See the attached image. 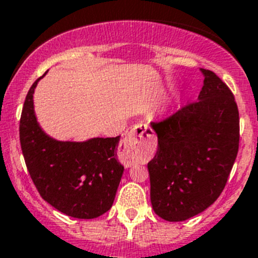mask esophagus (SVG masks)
I'll return each mask as SVG.
<instances>
[{"label":"esophagus","mask_w":258,"mask_h":258,"mask_svg":"<svg viewBox=\"0 0 258 258\" xmlns=\"http://www.w3.org/2000/svg\"><path fill=\"white\" fill-rule=\"evenodd\" d=\"M155 144L153 130L146 124H137L121 144V158L127 164L136 162L139 155L148 154Z\"/></svg>","instance_id":"1"}]
</instances>
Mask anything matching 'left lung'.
<instances>
[{"label":"left lung","instance_id":"obj_1","mask_svg":"<svg viewBox=\"0 0 258 258\" xmlns=\"http://www.w3.org/2000/svg\"><path fill=\"white\" fill-rule=\"evenodd\" d=\"M201 70L197 102L162 122H151L158 150L148 163L154 211L183 221L205 211L227 184L239 146L234 95L213 71Z\"/></svg>","mask_w":258,"mask_h":258}]
</instances>
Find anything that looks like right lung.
I'll return each mask as SVG.
<instances>
[{
  "instance_id": "obj_1",
  "label": "right lung",
  "mask_w": 258,
  "mask_h": 258,
  "mask_svg": "<svg viewBox=\"0 0 258 258\" xmlns=\"http://www.w3.org/2000/svg\"><path fill=\"white\" fill-rule=\"evenodd\" d=\"M42 78L29 89L20 118V144L29 174L42 199L54 209L72 218H98L112 208L123 174L117 160L121 136L79 143L58 141L45 134L33 100Z\"/></svg>"
}]
</instances>
